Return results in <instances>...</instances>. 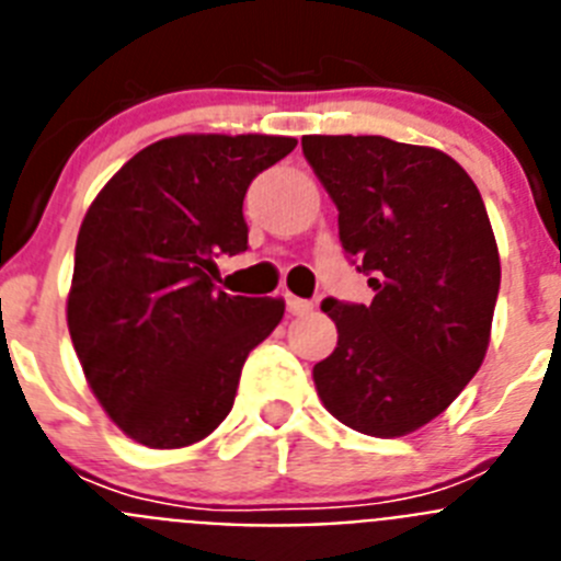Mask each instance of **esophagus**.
Returning <instances> with one entry per match:
<instances>
[{"mask_svg":"<svg viewBox=\"0 0 561 561\" xmlns=\"http://www.w3.org/2000/svg\"><path fill=\"white\" fill-rule=\"evenodd\" d=\"M286 309H289V314H309V311L314 309V304H311V300H304V297L286 295Z\"/></svg>","mask_w":561,"mask_h":561,"instance_id":"1","label":"esophagus"}]
</instances>
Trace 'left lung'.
<instances>
[{
	"mask_svg": "<svg viewBox=\"0 0 561 561\" xmlns=\"http://www.w3.org/2000/svg\"><path fill=\"white\" fill-rule=\"evenodd\" d=\"M304 153L374 289L368 306L323 300L336 348L314 365L317 396L356 433L408 435L458 399L489 348L500 291L489 213L438 148L306 134Z\"/></svg>",
	"mask_w": 561,
	"mask_h": 561,
	"instance_id": "8db88e82",
	"label": "left lung"
}]
</instances>
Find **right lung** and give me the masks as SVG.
Wrapping results in <instances>:
<instances>
[{
    "instance_id": "add662e5",
    "label": "right lung",
    "mask_w": 561,
    "mask_h": 561,
    "mask_svg": "<svg viewBox=\"0 0 561 561\" xmlns=\"http://www.w3.org/2000/svg\"><path fill=\"white\" fill-rule=\"evenodd\" d=\"M295 146L270 134L168 137L89 205L69 336L108 419L142 447L207 438L232 410L250 351L280 323V297L216 286V257L247 250V187Z\"/></svg>"
}]
</instances>
